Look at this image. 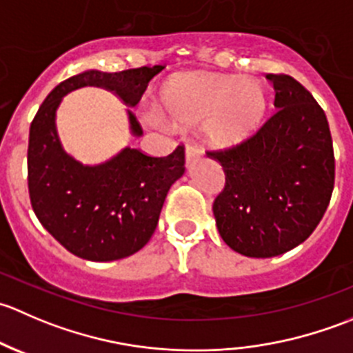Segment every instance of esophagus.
<instances>
[{
  "label": "esophagus",
  "mask_w": 353,
  "mask_h": 353,
  "mask_svg": "<svg viewBox=\"0 0 353 353\" xmlns=\"http://www.w3.org/2000/svg\"><path fill=\"white\" fill-rule=\"evenodd\" d=\"M199 157H201V152L198 150V147H194V145H188L186 147V163L194 162V160H198Z\"/></svg>",
  "instance_id": "esophagus-1"
}]
</instances>
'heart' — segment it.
<instances>
[{
    "label": "heart",
    "instance_id": "b5f03b06",
    "mask_svg": "<svg viewBox=\"0 0 353 353\" xmlns=\"http://www.w3.org/2000/svg\"><path fill=\"white\" fill-rule=\"evenodd\" d=\"M162 110L170 123H203V134L215 148H232L256 133L266 114V94L252 78L212 73H186L172 78L162 90ZM160 123V116L148 114Z\"/></svg>",
    "mask_w": 353,
    "mask_h": 353
}]
</instances>
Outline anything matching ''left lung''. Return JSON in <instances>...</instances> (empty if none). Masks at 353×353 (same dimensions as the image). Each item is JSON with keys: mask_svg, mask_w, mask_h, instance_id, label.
Listing matches in <instances>:
<instances>
[{"mask_svg": "<svg viewBox=\"0 0 353 353\" xmlns=\"http://www.w3.org/2000/svg\"><path fill=\"white\" fill-rule=\"evenodd\" d=\"M275 114L237 147L208 152L225 174L213 201L223 243L249 258H272L304 243L330 205L333 141L325 110L288 74H266Z\"/></svg>", "mask_w": 353, "mask_h": 353, "instance_id": "8db88e82", "label": "left lung"}]
</instances>
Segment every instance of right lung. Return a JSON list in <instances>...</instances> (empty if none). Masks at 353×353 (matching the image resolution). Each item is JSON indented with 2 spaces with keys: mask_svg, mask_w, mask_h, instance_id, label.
I'll use <instances>...</instances> for the list:
<instances>
[{
  "mask_svg": "<svg viewBox=\"0 0 353 353\" xmlns=\"http://www.w3.org/2000/svg\"><path fill=\"white\" fill-rule=\"evenodd\" d=\"M160 71L162 66L78 73L46 97L32 121L27 152L32 208L42 227L78 258L123 259L150 241L167 191L184 174V148L177 147L167 157H148L124 147L105 162L85 165L63 148L56 110L65 95L81 87L105 88L134 108ZM126 112L131 134L141 137L134 114Z\"/></svg>",
  "mask_w": 353,
  "mask_h": 353,
  "instance_id": "obj_1",
  "label": "right lung"
}]
</instances>
